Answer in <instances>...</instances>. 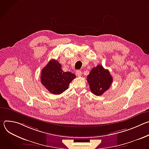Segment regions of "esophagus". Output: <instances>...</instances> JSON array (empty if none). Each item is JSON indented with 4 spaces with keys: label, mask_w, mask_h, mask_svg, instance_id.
<instances>
[{
    "label": "esophagus",
    "mask_w": 149,
    "mask_h": 149,
    "mask_svg": "<svg viewBox=\"0 0 149 149\" xmlns=\"http://www.w3.org/2000/svg\"><path fill=\"white\" fill-rule=\"evenodd\" d=\"M75 74H76V75H77V77H80V76H81L82 72H81V71H77Z\"/></svg>",
    "instance_id": "1"
}]
</instances>
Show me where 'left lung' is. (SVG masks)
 <instances>
[{"label": "left lung", "instance_id": "left-lung-1", "mask_svg": "<svg viewBox=\"0 0 149 149\" xmlns=\"http://www.w3.org/2000/svg\"><path fill=\"white\" fill-rule=\"evenodd\" d=\"M113 79L109 71L104 69L101 65L93 68L87 78L91 92L98 96L109 90Z\"/></svg>", "mask_w": 149, "mask_h": 149}]
</instances>
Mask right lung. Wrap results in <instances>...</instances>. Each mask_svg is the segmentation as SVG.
Instances as JSON below:
<instances>
[{
  "label": "right lung",
  "instance_id": "obj_1",
  "mask_svg": "<svg viewBox=\"0 0 149 149\" xmlns=\"http://www.w3.org/2000/svg\"><path fill=\"white\" fill-rule=\"evenodd\" d=\"M61 67L58 61L52 59L41 71L42 84L53 94H60L64 92L76 77L71 72H63Z\"/></svg>",
  "mask_w": 149,
  "mask_h": 149
}]
</instances>
